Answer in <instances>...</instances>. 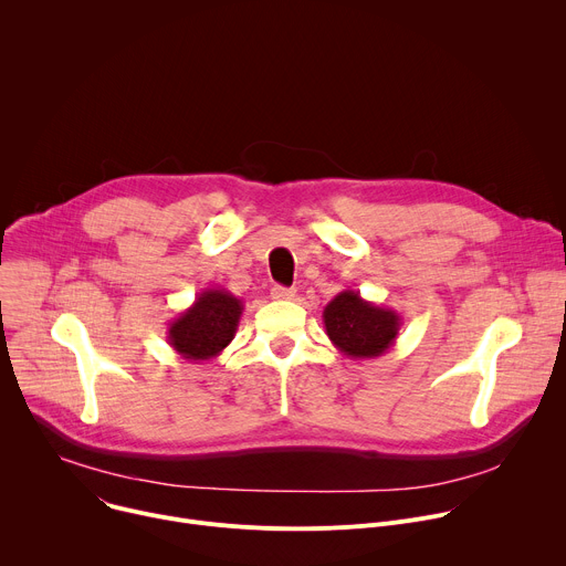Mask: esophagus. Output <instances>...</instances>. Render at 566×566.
<instances>
[{
  "instance_id": "esophagus-1",
  "label": "esophagus",
  "mask_w": 566,
  "mask_h": 566,
  "mask_svg": "<svg viewBox=\"0 0 566 566\" xmlns=\"http://www.w3.org/2000/svg\"><path fill=\"white\" fill-rule=\"evenodd\" d=\"M271 297H273V300H291V297H295V289L273 286V289H271Z\"/></svg>"
}]
</instances>
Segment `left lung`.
Returning <instances> with one entry per match:
<instances>
[{
  "label": "left lung",
  "mask_w": 566,
  "mask_h": 566,
  "mask_svg": "<svg viewBox=\"0 0 566 566\" xmlns=\"http://www.w3.org/2000/svg\"><path fill=\"white\" fill-rule=\"evenodd\" d=\"M322 322L334 347L352 360L387 354L402 325L396 311L367 302L358 291H340L322 311Z\"/></svg>",
  "instance_id": "obj_1"
}]
</instances>
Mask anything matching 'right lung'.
Instances as JSON below:
<instances>
[{"mask_svg": "<svg viewBox=\"0 0 566 566\" xmlns=\"http://www.w3.org/2000/svg\"><path fill=\"white\" fill-rule=\"evenodd\" d=\"M244 302L226 289H203L168 327V345L190 363L217 358L234 338Z\"/></svg>", "mask_w": 566, "mask_h": 566, "instance_id": "right-lung-1", "label": "right lung"}]
</instances>
